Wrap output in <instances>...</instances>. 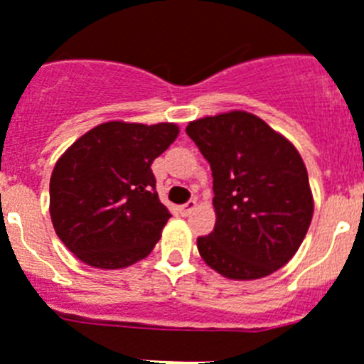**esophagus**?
Returning <instances> with one entry per match:
<instances>
[{"instance_id":"obj_1","label":"esophagus","mask_w":364,"mask_h":364,"mask_svg":"<svg viewBox=\"0 0 364 364\" xmlns=\"http://www.w3.org/2000/svg\"><path fill=\"white\" fill-rule=\"evenodd\" d=\"M196 205H198V201L196 200H191V201H187V203H185V205H181L179 207V210H181V215H191L192 210L196 209Z\"/></svg>"}]
</instances>
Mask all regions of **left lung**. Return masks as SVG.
Returning <instances> with one entry per match:
<instances>
[{"instance_id":"8db88e82","label":"left lung","mask_w":364,"mask_h":364,"mask_svg":"<svg viewBox=\"0 0 364 364\" xmlns=\"http://www.w3.org/2000/svg\"><path fill=\"white\" fill-rule=\"evenodd\" d=\"M187 135L213 170L216 224L198 239L201 259L237 281L285 267L304 242L314 209L298 149L246 111L191 122Z\"/></svg>"}]
</instances>
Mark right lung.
<instances>
[{
  "instance_id": "right-lung-1",
  "label": "right lung",
  "mask_w": 364,
  "mask_h": 364,
  "mask_svg": "<svg viewBox=\"0 0 364 364\" xmlns=\"http://www.w3.org/2000/svg\"><path fill=\"white\" fill-rule=\"evenodd\" d=\"M177 135L168 122H105L60 155L50 179V215L75 257L116 270L155 248L172 215L159 200L151 163Z\"/></svg>"
}]
</instances>
